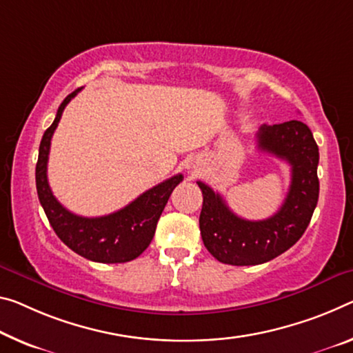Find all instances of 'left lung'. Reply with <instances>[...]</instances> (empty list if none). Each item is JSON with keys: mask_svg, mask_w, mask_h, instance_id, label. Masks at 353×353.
Masks as SVG:
<instances>
[{"mask_svg": "<svg viewBox=\"0 0 353 353\" xmlns=\"http://www.w3.org/2000/svg\"><path fill=\"white\" fill-rule=\"evenodd\" d=\"M256 139L261 150L290 165V187L275 215L251 221L237 216L220 193L198 182L203 192L201 237L223 264L257 265L275 259L299 242L317 205L319 148L310 127L300 121L262 125Z\"/></svg>", "mask_w": 353, "mask_h": 353, "instance_id": "1", "label": "left lung"}]
</instances>
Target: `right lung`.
Returning <instances> with one entry per match:
<instances>
[{
  "label": "right lung",
  "mask_w": 353,
  "mask_h": 353,
  "mask_svg": "<svg viewBox=\"0 0 353 353\" xmlns=\"http://www.w3.org/2000/svg\"><path fill=\"white\" fill-rule=\"evenodd\" d=\"M81 88L69 94L59 105L58 113L43 133L36 165L37 196L50 225L63 242L77 254L102 264H121L137 259L152 242L157 223L170 199L172 190L182 182L183 176L176 174L132 201L124 209L105 216L88 218L72 214L53 196L47 179V163L52 137L59 124L65 105Z\"/></svg>",
  "instance_id": "add662e5"
}]
</instances>
